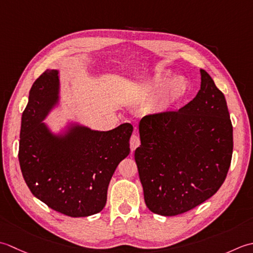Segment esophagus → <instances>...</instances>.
<instances>
[{
  "label": "esophagus",
  "instance_id": "esophagus-1",
  "mask_svg": "<svg viewBox=\"0 0 253 253\" xmlns=\"http://www.w3.org/2000/svg\"><path fill=\"white\" fill-rule=\"evenodd\" d=\"M141 141H140V137L136 134H132V136L130 138V147H131V151H134L136 147L140 146Z\"/></svg>",
  "mask_w": 253,
  "mask_h": 253
}]
</instances>
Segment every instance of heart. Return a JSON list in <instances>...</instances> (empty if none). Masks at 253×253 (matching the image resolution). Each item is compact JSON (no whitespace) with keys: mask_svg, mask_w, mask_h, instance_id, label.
<instances>
[{"mask_svg":"<svg viewBox=\"0 0 253 253\" xmlns=\"http://www.w3.org/2000/svg\"><path fill=\"white\" fill-rule=\"evenodd\" d=\"M147 88L155 95L162 94L163 106H170L188 94L189 82L184 77L170 82L167 74H159L149 82Z\"/></svg>","mask_w":253,"mask_h":253,"instance_id":"1","label":"heart"}]
</instances>
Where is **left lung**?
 Instances as JSON below:
<instances>
[{"instance_id":"left-lung-1","label":"left lung","mask_w":253,"mask_h":253,"mask_svg":"<svg viewBox=\"0 0 253 253\" xmlns=\"http://www.w3.org/2000/svg\"><path fill=\"white\" fill-rule=\"evenodd\" d=\"M134 158L153 213L174 216L202 204L224 183L233 156V125L223 92L201 70V89L179 110L140 121Z\"/></svg>"}]
</instances>
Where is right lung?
<instances>
[{
    "label": "right lung",
    "mask_w": 253,
    "mask_h": 253,
    "mask_svg": "<svg viewBox=\"0 0 253 253\" xmlns=\"http://www.w3.org/2000/svg\"><path fill=\"white\" fill-rule=\"evenodd\" d=\"M58 71L47 70L35 81L22 116L18 161L26 184L50 209L71 217L99 213L107 202L113 172L130 153L133 126L111 131L75 126L64 137L41 123L58 100Z\"/></svg>",
    "instance_id": "1"
}]
</instances>
